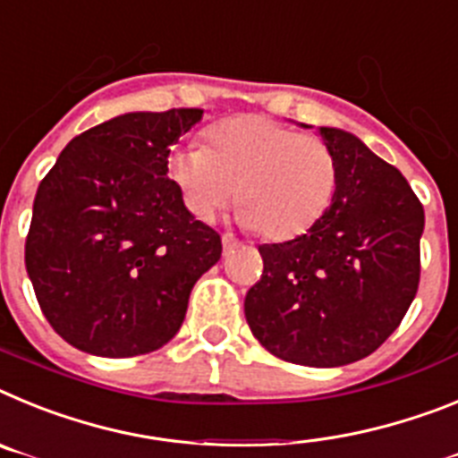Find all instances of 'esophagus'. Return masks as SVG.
<instances>
[{"label": "esophagus", "instance_id": "esophagus-1", "mask_svg": "<svg viewBox=\"0 0 458 458\" xmlns=\"http://www.w3.org/2000/svg\"><path fill=\"white\" fill-rule=\"evenodd\" d=\"M221 242H224L225 251H230V249H234V246L240 244V240H237V237H234L233 233H224V234H221Z\"/></svg>", "mask_w": 458, "mask_h": 458}]
</instances>
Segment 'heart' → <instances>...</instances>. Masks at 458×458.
Returning <instances> with one entry per match:
<instances>
[{
	"label": "heart",
	"mask_w": 458,
	"mask_h": 458,
	"mask_svg": "<svg viewBox=\"0 0 458 458\" xmlns=\"http://www.w3.org/2000/svg\"><path fill=\"white\" fill-rule=\"evenodd\" d=\"M209 147L173 149L168 170L193 216L209 221L234 198L240 218L269 240H290L329 209L339 168L323 138L262 114L218 122Z\"/></svg>",
	"instance_id": "1"
}]
</instances>
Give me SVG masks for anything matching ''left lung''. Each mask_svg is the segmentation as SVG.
Wrapping results in <instances>:
<instances>
[{"mask_svg": "<svg viewBox=\"0 0 458 458\" xmlns=\"http://www.w3.org/2000/svg\"><path fill=\"white\" fill-rule=\"evenodd\" d=\"M320 135L339 168L332 205L295 240L258 246L262 274L244 316L278 360L344 367L380 348L415 300L424 207L360 138Z\"/></svg>", "mask_w": 458, "mask_h": 458, "instance_id": "8db88e82", "label": "left lung"}]
</instances>
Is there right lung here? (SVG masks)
Masks as SVG:
<instances>
[{"instance_id":"1","label":"right lung","mask_w":458,"mask_h":458,"mask_svg":"<svg viewBox=\"0 0 458 458\" xmlns=\"http://www.w3.org/2000/svg\"><path fill=\"white\" fill-rule=\"evenodd\" d=\"M202 110L126 113L75 135L38 184L25 265L38 306L73 348L135 357L168 344L221 234L168 177L170 147Z\"/></svg>"}]
</instances>
